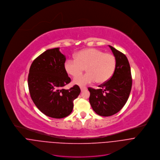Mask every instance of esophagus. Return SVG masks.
<instances>
[{"label":"esophagus","instance_id":"obj_1","mask_svg":"<svg viewBox=\"0 0 160 160\" xmlns=\"http://www.w3.org/2000/svg\"><path fill=\"white\" fill-rule=\"evenodd\" d=\"M80 88H81V92L84 91H85V90H86V89H87L86 87H81Z\"/></svg>","mask_w":160,"mask_h":160}]
</instances>
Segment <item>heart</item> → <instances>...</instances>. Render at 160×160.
<instances>
[{
  "label": "heart",
  "mask_w": 160,
  "mask_h": 160,
  "mask_svg": "<svg viewBox=\"0 0 160 160\" xmlns=\"http://www.w3.org/2000/svg\"><path fill=\"white\" fill-rule=\"evenodd\" d=\"M76 59H68L64 63L66 72L73 77L81 74L86 68L87 73L76 77L73 83L79 86L97 81L98 83L107 81L113 75L116 68L115 57L110 53H105L97 48H88L78 52Z\"/></svg>",
  "instance_id": "heart-1"
}]
</instances>
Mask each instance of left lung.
<instances>
[{"mask_svg": "<svg viewBox=\"0 0 160 160\" xmlns=\"http://www.w3.org/2000/svg\"><path fill=\"white\" fill-rule=\"evenodd\" d=\"M116 59V68L110 80L99 86L100 89L88 88L89 103L98 115L108 117L118 112L125 105L132 88V76L127 57L109 45Z\"/></svg>", "mask_w": 160, "mask_h": 160, "instance_id": "1", "label": "left lung"}]
</instances>
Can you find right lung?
Returning <instances> with one entry per match:
<instances>
[{
  "instance_id": "1",
  "label": "right lung",
  "mask_w": 160,
  "mask_h": 160,
  "mask_svg": "<svg viewBox=\"0 0 160 160\" xmlns=\"http://www.w3.org/2000/svg\"><path fill=\"white\" fill-rule=\"evenodd\" d=\"M66 60L59 48L48 49L34 60L29 71L31 98L43 114L52 118H62L70 115L73 102L81 92L78 85L63 89L71 82L64 68Z\"/></svg>"
}]
</instances>
